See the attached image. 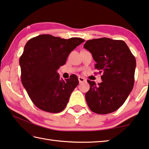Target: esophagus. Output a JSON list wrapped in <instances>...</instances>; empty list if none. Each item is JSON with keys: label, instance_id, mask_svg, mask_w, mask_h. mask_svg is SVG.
<instances>
[{"label": "esophagus", "instance_id": "esophagus-1", "mask_svg": "<svg viewBox=\"0 0 149 149\" xmlns=\"http://www.w3.org/2000/svg\"><path fill=\"white\" fill-rule=\"evenodd\" d=\"M78 80H79V84H81V83H82V82H84V81H85V78H84V77H78Z\"/></svg>", "mask_w": 149, "mask_h": 149}]
</instances>
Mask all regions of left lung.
<instances>
[{
	"label": "left lung",
	"mask_w": 149,
	"mask_h": 149,
	"mask_svg": "<svg viewBox=\"0 0 149 149\" xmlns=\"http://www.w3.org/2000/svg\"><path fill=\"white\" fill-rule=\"evenodd\" d=\"M84 48L92 54L95 69L101 74L98 85L87 80L85 99L91 110L107 114L122 106L134 85L136 60L125 42L107 37L88 40Z\"/></svg>",
	"instance_id": "8db88e82"
}]
</instances>
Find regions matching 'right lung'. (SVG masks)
I'll return each instance as SVG.
<instances>
[{"label":"right lung","instance_id":"1","mask_svg":"<svg viewBox=\"0 0 149 149\" xmlns=\"http://www.w3.org/2000/svg\"><path fill=\"white\" fill-rule=\"evenodd\" d=\"M84 41L79 37L64 39L40 35L27 42L19 58L21 80L29 98L39 109L58 113L66 107L79 81L75 75L62 79L57 70L65 64L70 52Z\"/></svg>","mask_w":149,"mask_h":149}]
</instances>
